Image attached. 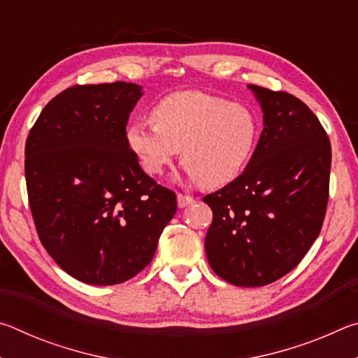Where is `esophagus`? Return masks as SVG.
<instances>
[{
    "mask_svg": "<svg viewBox=\"0 0 358 358\" xmlns=\"http://www.w3.org/2000/svg\"><path fill=\"white\" fill-rule=\"evenodd\" d=\"M177 203H178L180 208H185V207H187V205L194 203V199L191 196H185V194H178Z\"/></svg>",
    "mask_w": 358,
    "mask_h": 358,
    "instance_id": "esophagus-1",
    "label": "esophagus"
}]
</instances>
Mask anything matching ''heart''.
I'll return each mask as SVG.
<instances>
[{
  "instance_id": "b5f03b06",
  "label": "heart",
  "mask_w": 358,
  "mask_h": 358,
  "mask_svg": "<svg viewBox=\"0 0 358 358\" xmlns=\"http://www.w3.org/2000/svg\"><path fill=\"white\" fill-rule=\"evenodd\" d=\"M151 118L155 123L131 121L124 131L126 143L148 175H161L181 150L191 181L220 187L246 171L259 143L256 112L202 92L166 96Z\"/></svg>"
}]
</instances>
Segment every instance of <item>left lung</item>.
Returning a JSON list of instances; mask_svg holds the SVG:
<instances>
[{"label":"left lung","mask_w":358,"mask_h":358,"mask_svg":"<svg viewBox=\"0 0 358 358\" xmlns=\"http://www.w3.org/2000/svg\"><path fill=\"white\" fill-rule=\"evenodd\" d=\"M264 113L250 166L203 197L213 211L205 237L217 276L241 287L265 286L294 270L322 229L331 147L305 102L248 85Z\"/></svg>","instance_id":"left-lung-1"}]
</instances>
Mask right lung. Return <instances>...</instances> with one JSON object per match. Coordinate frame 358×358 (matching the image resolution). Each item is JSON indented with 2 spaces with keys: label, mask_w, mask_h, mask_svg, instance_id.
Listing matches in <instances>:
<instances>
[{
  "label": "right lung",
  "mask_w": 358,
  "mask_h": 358,
  "mask_svg": "<svg viewBox=\"0 0 358 358\" xmlns=\"http://www.w3.org/2000/svg\"><path fill=\"white\" fill-rule=\"evenodd\" d=\"M141 85H76L41 112L25 145L36 230L76 280L112 286L153 259L177 213L175 192L145 173L126 143Z\"/></svg>",
  "instance_id": "obj_1"
}]
</instances>
